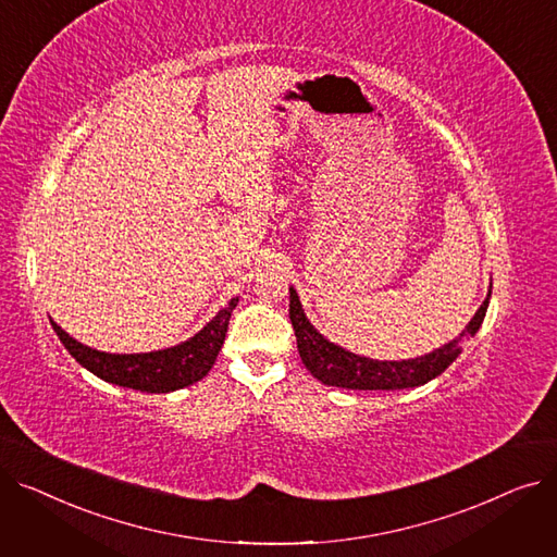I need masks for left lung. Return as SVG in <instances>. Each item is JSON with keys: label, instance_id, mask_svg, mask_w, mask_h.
I'll use <instances>...</instances> for the list:
<instances>
[{"label": "left lung", "instance_id": "1", "mask_svg": "<svg viewBox=\"0 0 557 557\" xmlns=\"http://www.w3.org/2000/svg\"><path fill=\"white\" fill-rule=\"evenodd\" d=\"M288 318L290 325L296 330L298 352L302 363L318 382L349 391H404L431 382V379L443 374L458 359V355L462 352V341L474 336L483 323L492 296V286L487 298L470 320V325L462 330L458 338L433 349V352L424 357H416L408 361H376L352 355L347 352V349L330 343L309 323L294 286L288 288Z\"/></svg>", "mask_w": 557, "mask_h": 557}]
</instances>
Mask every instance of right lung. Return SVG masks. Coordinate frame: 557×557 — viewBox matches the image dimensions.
I'll use <instances>...</instances> for the list:
<instances>
[{
    "label": "right lung",
    "instance_id": "1",
    "mask_svg": "<svg viewBox=\"0 0 557 557\" xmlns=\"http://www.w3.org/2000/svg\"><path fill=\"white\" fill-rule=\"evenodd\" d=\"M237 302L239 298H232L227 307H223L210 323L189 341L144 355L99 352V349H92L72 338L65 330L58 327L53 320L51 327L65 345L67 352L83 368L103 379V382L141 393H171L200 382V379L212 370L221 352V345L225 341L232 309L237 307Z\"/></svg>",
    "mask_w": 557,
    "mask_h": 557
}]
</instances>
